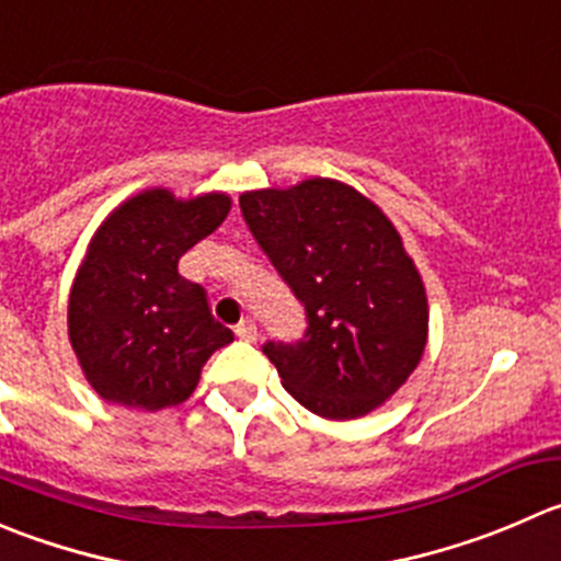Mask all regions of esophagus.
Wrapping results in <instances>:
<instances>
[{
	"instance_id": "esophagus-1",
	"label": "esophagus",
	"mask_w": 561,
	"mask_h": 561,
	"mask_svg": "<svg viewBox=\"0 0 561 561\" xmlns=\"http://www.w3.org/2000/svg\"><path fill=\"white\" fill-rule=\"evenodd\" d=\"M236 334L241 336V340H247V342H257V323H254L252 318L241 320V323H238V329H236Z\"/></svg>"
}]
</instances>
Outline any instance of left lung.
Here are the masks:
<instances>
[{"instance_id": "obj_1", "label": "left lung", "mask_w": 561, "mask_h": 561, "mask_svg": "<svg viewBox=\"0 0 561 561\" xmlns=\"http://www.w3.org/2000/svg\"><path fill=\"white\" fill-rule=\"evenodd\" d=\"M263 252L307 309V340L268 342L282 386L323 419H362L422 362L427 290L389 216L334 178L241 194Z\"/></svg>"}]
</instances>
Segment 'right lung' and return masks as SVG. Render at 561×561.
I'll return each instance as SVG.
<instances>
[{
  "mask_svg": "<svg viewBox=\"0 0 561 561\" xmlns=\"http://www.w3.org/2000/svg\"><path fill=\"white\" fill-rule=\"evenodd\" d=\"M230 208L225 192L181 199L170 188H145L90 238L70 285L68 340L87 383L106 402L136 411L181 405L210 353L232 342L203 287L178 274V260Z\"/></svg>",
  "mask_w": 561,
  "mask_h": 561,
  "instance_id": "right-lung-1",
  "label": "right lung"
}]
</instances>
